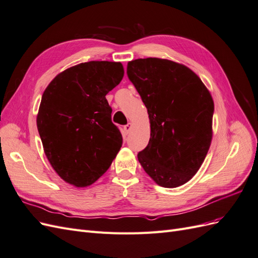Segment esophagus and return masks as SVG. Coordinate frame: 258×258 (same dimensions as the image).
Wrapping results in <instances>:
<instances>
[{
  "mask_svg": "<svg viewBox=\"0 0 258 258\" xmlns=\"http://www.w3.org/2000/svg\"><path fill=\"white\" fill-rule=\"evenodd\" d=\"M131 128H132V123L131 122H128L126 126H123V132H124V135H128L129 132H130V130H131Z\"/></svg>",
  "mask_w": 258,
  "mask_h": 258,
  "instance_id": "1",
  "label": "esophagus"
}]
</instances>
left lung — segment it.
<instances>
[{"label": "left lung", "instance_id": "obj_1", "mask_svg": "<svg viewBox=\"0 0 258 258\" xmlns=\"http://www.w3.org/2000/svg\"><path fill=\"white\" fill-rule=\"evenodd\" d=\"M127 74L151 123L140 163L159 186L184 185L198 172L212 141V96L189 68L168 59L129 61Z\"/></svg>", "mask_w": 258, "mask_h": 258}]
</instances>
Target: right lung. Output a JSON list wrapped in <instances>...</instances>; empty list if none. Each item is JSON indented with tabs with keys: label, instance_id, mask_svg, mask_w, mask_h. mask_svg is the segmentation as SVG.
I'll return each mask as SVG.
<instances>
[{
	"label": "right lung",
	"instance_id": "right-lung-1",
	"mask_svg": "<svg viewBox=\"0 0 258 258\" xmlns=\"http://www.w3.org/2000/svg\"><path fill=\"white\" fill-rule=\"evenodd\" d=\"M123 73L120 62L89 61L64 70L46 87L37 130L46 157L64 182L93 184L118 154L122 137L105 96Z\"/></svg>",
	"mask_w": 258,
	"mask_h": 258
}]
</instances>
